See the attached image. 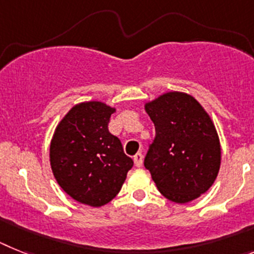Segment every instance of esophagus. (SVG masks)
Masks as SVG:
<instances>
[{"label": "esophagus", "mask_w": 254, "mask_h": 254, "mask_svg": "<svg viewBox=\"0 0 254 254\" xmlns=\"http://www.w3.org/2000/svg\"><path fill=\"white\" fill-rule=\"evenodd\" d=\"M143 164V154L142 153H136L135 156H134V165H135L136 167H140Z\"/></svg>", "instance_id": "34e87169"}]
</instances>
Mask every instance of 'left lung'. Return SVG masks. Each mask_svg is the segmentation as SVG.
Instances as JSON below:
<instances>
[{
    "mask_svg": "<svg viewBox=\"0 0 254 254\" xmlns=\"http://www.w3.org/2000/svg\"><path fill=\"white\" fill-rule=\"evenodd\" d=\"M156 138L144 166L160 193L175 203H188L206 193L221 165V145L212 119L193 96L166 92L144 103Z\"/></svg>",
    "mask_w": 254,
    "mask_h": 254,
    "instance_id": "left-lung-1",
    "label": "left lung"
}]
</instances>
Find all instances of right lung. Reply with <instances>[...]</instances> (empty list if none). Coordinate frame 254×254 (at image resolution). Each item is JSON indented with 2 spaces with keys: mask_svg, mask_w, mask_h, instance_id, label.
I'll return each instance as SVG.
<instances>
[{
  "mask_svg": "<svg viewBox=\"0 0 254 254\" xmlns=\"http://www.w3.org/2000/svg\"><path fill=\"white\" fill-rule=\"evenodd\" d=\"M116 109L101 101L72 106L55 127L50 164L57 184L79 203L105 206L133 167L118 136L109 131Z\"/></svg>",
  "mask_w": 254,
  "mask_h": 254,
  "instance_id": "obj_1",
  "label": "right lung"
}]
</instances>
